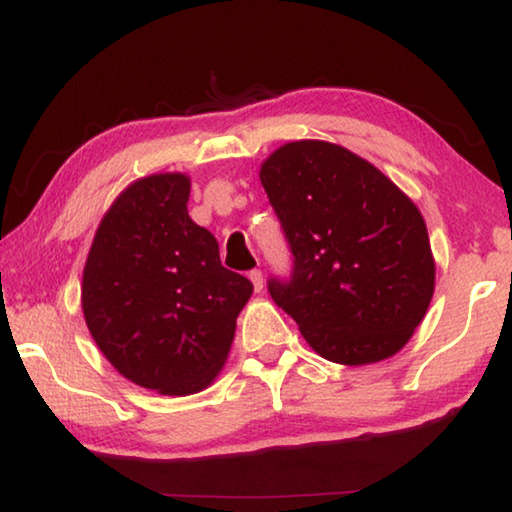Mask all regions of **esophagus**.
Returning <instances> with one entry per match:
<instances>
[{"mask_svg": "<svg viewBox=\"0 0 512 512\" xmlns=\"http://www.w3.org/2000/svg\"><path fill=\"white\" fill-rule=\"evenodd\" d=\"M249 279H251V283H254L256 293H261V290H263V272L261 270H251Z\"/></svg>", "mask_w": 512, "mask_h": 512, "instance_id": "obj_1", "label": "esophagus"}]
</instances>
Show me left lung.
I'll list each match as a JSON object with an SVG mask.
<instances>
[{"label": "left lung", "instance_id": "1", "mask_svg": "<svg viewBox=\"0 0 512 512\" xmlns=\"http://www.w3.org/2000/svg\"><path fill=\"white\" fill-rule=\"evenodd\" d=\"M258 176L295 256L293 279H272L270 295L304 341L343 366L403 350L435 293V256L416 203L332 141H288Z\"/></svg>", "mask_w": 512, "mask_h": 512}]
</instances>
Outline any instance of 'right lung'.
Instances as JSON below:
<instances>
[{
	"instance_id": "add662e5",
	"label": "right lung",
	"mask_w": 512,
	"mask_h": 512,
	"mask_svg": "<svg viewBox=\"0 0 512 512\" xmlns=\"http://www.w3.org/2000/svg\"><path fill=\"white\" fill-rule=\"evenodd\" d=\"M180 171L130 183L102 215L82 274L86 327L123 377L162 396L215 382L254 286L194 224Z\"/></svg>"
}]
</instances>
